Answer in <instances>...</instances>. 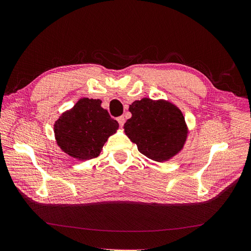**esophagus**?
<instances>
[{"label":"esophagus","mask_w":251,"mask_h":251,"mask_svg":"<svg viewBox=\"0 0 251 251\" xmlns=\"http://www.w3.org/2000/svg\"><path fill=\"white\" fill-rule=\"evenodd\" d=\"M117 121H118L119 126H123L125 125V121H126V119H125V117H124V116H119V117L117 118Z\"/></svg>","instance_id":"1"}]
</instances>
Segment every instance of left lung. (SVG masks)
<instances>
[{"label": "left lung", "instance_id": "8db88e82", "mask_svg": "<svg viewBox=\"0 0 251 251\" xmlns=\"http://www.w3.org/2000/svg\"><path fill=\"white\" fill-rule=\"evenodd\" d=\"M132 117L125 124V131L138 151L158 162L169 160L183 148L187 136L181 111L169 101L142 98L130 108Z\"/></svg>", "mask_w": 251, "mask_h": 251}]
</instances>
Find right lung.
<instances>
[{
  "label": "right lung",
  "mask_w": 251,
  "mask_h": 251,
  "mask_svg": "<svg viewBox=\"0 0 251 251\" xmlns=\"http://www.w3.org/2000/svg\"><path fill=\"white\" fill-rule=\"evenodd\" d=\"M101 100L80 98L54 125L55 138L65 153L79 160H89L100 154L109 136L119 125L101 108Z\"/></svg>",
  "instance_id": "1"
}]
</instances>
